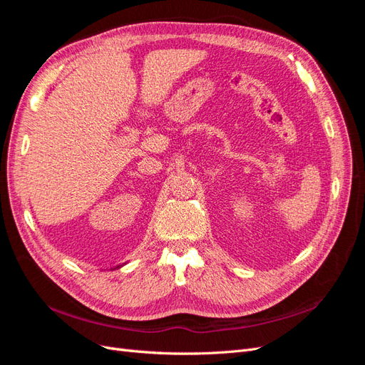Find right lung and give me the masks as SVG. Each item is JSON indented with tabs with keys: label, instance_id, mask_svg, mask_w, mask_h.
<instances>
[{
	"label": "right lung",
	"instance_id": "add662e5",
	"mask_svg": "<svg viewBox=\"0 0 365 365\" xmlns=\"http://www.w3.org/2000/svg\"><path fill=\"white\" fill-rule=\"evenodd\" d=\"M115 268H121V264H118V267H115ZM115 268H114V269H115Z\"/></svg>",
	"mask_w": 365,
	"mask_h": 365
}]
</instances>
